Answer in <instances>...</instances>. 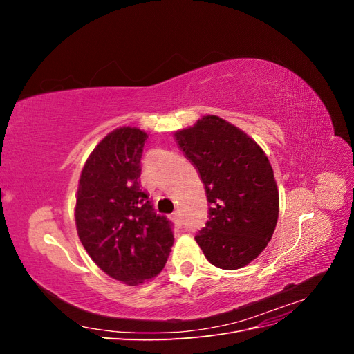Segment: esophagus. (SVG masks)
Segmentation results:
<instances>
[{
	"mask_svg": "<svg viewBox=\"0 0 354 354\" xmlns=\"http://www.w3.org/2000/svg\"><path fill=\"white\" fill-rule=\"evenodd\" d=\"M171 220H173V223H174V226H181V220H180V214L178 212H174L173 216H171Z\"/></svg>",
	"mask_w": 354,
	"mask_h": 354,
	"instance_id": "1",
	"label": "esophagus"
}]
</instances>
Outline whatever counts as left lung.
Instances as JSON below:
<instances>
[{
	"label": "left lung",
	"instance_id": "8db88e82",
	"mask_svg": "<svg viewBox=\"0 0 354 354\" xmlns=\"http://www.w3.org/2000/svg\"><path fill=\"white\" fill-rule=\"evenodd\" d=\"M198 171L208 221L195 236L207 260L224 270L250 264L270 242L279 217V190L269 158L245 131L217 115L174 133Z\"/></svg>",
	"mask_w": 354,
	"mask_h": 354
}]
</instances>
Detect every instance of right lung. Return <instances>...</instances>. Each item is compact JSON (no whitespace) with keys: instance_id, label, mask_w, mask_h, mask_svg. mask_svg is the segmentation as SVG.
Returning <instances> with one entry per match:
<instances>
[{"instance_id":"right-lung-1","label":"right lung","mask_w":354,"mask_h":354,"mask_svg":"<svg viewBox=\"0 0 354 354\" xmlns=\"http://www.w3.org/2000/svg\"><path fill=\"white\" fill-rule=\"evenodd\" d=\"M147 133L115 128L82 167L75 224L84 250L112 279L137 286L152 281L167 263L174 236L138 186Z\"/></svg>"}]
</instances>
